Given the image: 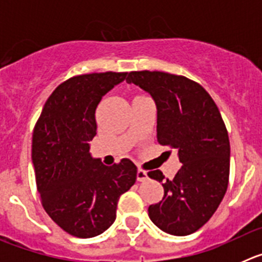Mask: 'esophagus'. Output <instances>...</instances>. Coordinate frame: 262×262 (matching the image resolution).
<instances>
[{"label":"esophagus","mask_w":262,"mask_h":262,"mask_svg":"<svg viewBox=\"0 0 262 262\" xmlns=\"http://www.w3.org/2000/svg\"><path fill=\"white\" fill-rule=\"evenodd\" d=\"M136 177H138V181H140V182L145 181V180L148 178L147 172H145V170H143V169H139L138 173H136Z\"/></svg>","instance_id":"obj_1"}]
</instances>
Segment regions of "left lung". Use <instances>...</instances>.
<instances>
[{
    "mask_svg": "<svg viewBox=\"0 0 262 262\" xmlns=\"http://www.w3.org/2000/svg\"><path fill=\"white\" fill-rule=\"evenodd\" d=\"M126 81L151 94L157 107V142L176 148L182 164L173 180L161 170L164 196L148 207L164 232L186 236L205 226L221 205L230 178V139L214 99L198 82L159 71L129 72Z\"/></svg>",
    "mask_w": 262,
    "mask_h": 262,
    "instance_id": "left-lung-1",
    "label": "left lung"
}]
</instances>
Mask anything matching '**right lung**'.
<instances>
[{
	"mask_svg": "<svg viewBox=\"0 0 262 262\" xmlns=\"http://www.w3.org/2000/svg\"><path fill=\"white\" fill-rule=\"evenodd\" d=\"M127 72L78 75L48 97L32 133V164L43 209L61 230L76 237L102 233L117 217L119 196L136 181L129 159L106 166L92 159L96 108Z\"/></svg>",
	"mask_w": 262,
	"mask_h": 262,
	"instance_id": "1",
	"label": "right lung"
}]
</instances>
